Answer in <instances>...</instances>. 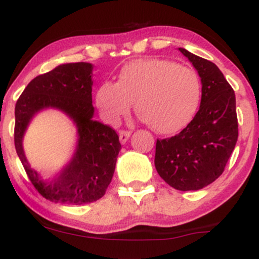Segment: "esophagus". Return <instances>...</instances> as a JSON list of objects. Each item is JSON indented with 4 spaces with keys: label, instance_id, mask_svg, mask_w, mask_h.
<instances>
[{
    "label": "esophagus",
    "instance_id": "obj_1",
    "mask_svg": "<svg viewBox=\"0 0 259 259\" xmlns=\"http://www.w3.org/2000/svg\"><path fill=\"white\" fill-rule=\"evenodd\" d=\"M130 135H132V133L130 132H124V130H122V132H119V141L122 145H124V143L126 142L127 140H129Z\"/></svg>",
    "mask_w": 259,
    "mask_h": 259
}]
</instances>
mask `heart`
Listing matches in <instances>:
<instances>
[{
	"label": "heart",
	"instance_id": "1",
	"mask_svg": "<svg viewBox=\"0 0 259 259\" xmlns=\"http://www.w3.org/2000/svg\"><path fill=\"white\" fill-rule=\"evenodd\" d=\"M202 83L197 71L165 58H143L124 65L117 83L104 82L96 96L101 116L114 123L135 110L154 132H181L197 112Z\"/></svg>",
	"mask_w": 259,
	"mask_h": 259
}]
</instances>
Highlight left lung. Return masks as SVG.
Instances as JSON below:
<instances>
[{
  "label": "left lung",
  "instance_id": "obj_1",
  "mask_svg": "<svg viewBox=\"0 0 259 259\" xmlns=\"http://www.w3.org/2000/svg\"><path fill=\"white\" fill-rule=\"evenodd\" d=\"M201 77V105L178 135L158 140L155 168L169 186L181 191L199 190L217 181L238 140L235 94L212 62L179 48Z\"/></svg>",
  "mask_w": 259,
  "mask_h": 259
}]
</instances>
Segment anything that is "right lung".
Listing matches in <instances>:
<instances>
[{"instance_id": "1", "label": "right lung", "mask_w": 259, "mask_h": 259, "mask_svg": "<svg viewBox=\"0 0 259 259\" xmlns=\"http://www.w3.org/2000/svg\"><path fill=\"white\" fill-rule=\"evenodd\" d=\"M93 64L65 63L34 77L15 105L14 142L29 181L42 197L62 204H84L103 197L110 185L122 146L112 127L93 119ZM63 112L77 127L73 155L51 180L45 181L30 167L23 150V136L41 110Z\"/></svg>"}]
</instances>
